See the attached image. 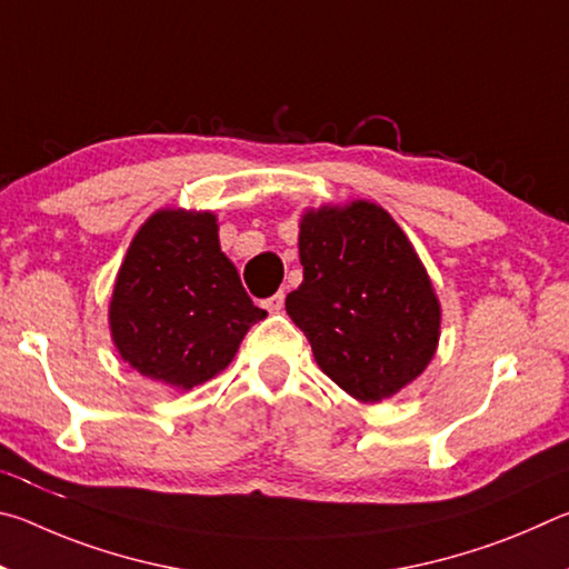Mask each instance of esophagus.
Returning <instances> with one entry per match:
<instances>
[{
    "mask_svg": "<svg viewBox=\"0 0 569 569\" xmlns=\"http://www.w3.org/2000/svg\"><path fill=\"white\" fill-rule=\"evenodd\" d=\"M283 301H286L283 291H278V293H273L271 298H266L263 308H268V311H271V313H278V311H281V308H283Z\"/></svg>",
    "mask_w": 569,
    "mask_h": 569,
    "instance_id": "34e87169",
    "label": "esophagus"
}]
</instances>
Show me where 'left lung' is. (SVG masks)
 <instances>
[{
  "label": "left lung",
  "mask_w": 569,
  "mask_h": 569,
  "mask_svg": "<svg viewBox=\"0 0 569 569\" xmlns=\"http://www.w3.org/2000/svg\"><path fill=\"white\" fill-rule=\"evenodd\" d=\"M298 253L303 283L286 296V311L326 377L373 403L427 369L439 343V298L387 210L369 200L308 210Z\"/></svg>",
  "instance_id": "left-lung-1"
}]
</instances>
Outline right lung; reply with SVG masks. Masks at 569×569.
<instances>
[{"mask_svg": "<svg viewBox=\"0 0 569 569\" xmlns=\"http://www.w3.org/2000/svg\"><path fill=\"white\" fill-rule=\"evenodd\" d=\"M263 319L220 250L213 213L166 208L134 233L114 281L110 331L142 377L176 389L206 383Z\"/></svg>", "mask_w": 569, "mask_h": 569, "instance_id": "add662e5", "label": "right lung"}]
</instances>
